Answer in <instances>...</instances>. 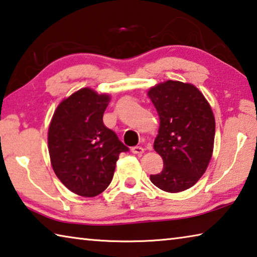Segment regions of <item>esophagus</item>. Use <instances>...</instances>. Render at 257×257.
I'll return each instance as SVG.
<instances>
[{
	"instance_id": "esophagus-1",
	"label": "esophagus",
	"mask_w": 257,
	"mask_h": 257,
	"mask_svg": "<svg viewBox=\"0 0 257 257\" xmlns=\"http://www.w3.org/2000/svg\"><path fill=\"white\" fill-rule=\"evenodd\" d=\"M144 149H143L142 146H134L132 149V152L134 154H137V155H142L143 153H144Z\"/></svg>"
}]
</instances>
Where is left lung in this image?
Returning a JSON list of instances; mask_svg holds the SVG:
<instances>
[{
  "instance_id": "obj_1",
  "label": "left lung",
  "mask_w": 257,
  "mask_h": 257,
  "mask_svg": "<svg viewBox=\"0 0 257 257\" xmlns=\"http://www.w3.org/2000/svg\"><path fill=\"white\" fill-rule=\"evenodd\" d=\"M160 116L154 150L163 169L150 179L158 188L179 193L193 187L210 163L215 120L210 104L191 84L168 80L149 90Z\"/></svg>"
}]
</instances>
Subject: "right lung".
Segmentation results:
<instances>
[{"mask_svg": "<svg viewBox=\"0 0 257 257\" xmlns=\"http://www.w3.org/2000/svg\"><path fill=\"white\" fill-rule=\"evenodd\" d=\"M110 95L81 88L61 102L49 128L52 168L79 196L94 197L111 184L119 154L129 149L103 123Z\"/></svg>", "mask_w": 257, "mask_h": 257, "instance_id": "obj_1", "label": "right lung"}]
</instances>
